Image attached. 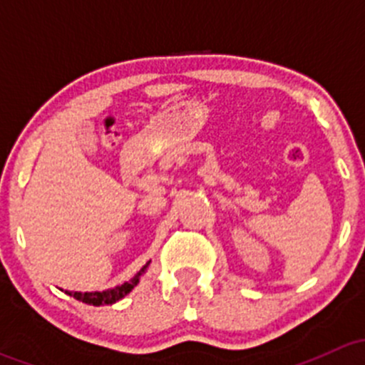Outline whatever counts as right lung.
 <instances>
[{"label":"right lung","mask_w":365,"mask_h":365,"mask_svg":"<svg viewBox=\"0 0 365 365\" xmlns=\"http://www.w3.org/2000/svg\"><path fill=\"white\" fill-rule=\"evenodd\" d=\"M148 267V264H146ZM145 267V268H146ZM145 268H143L141 272H145ZM141 272H139L135 277L128 279L127 282H123L121 286H116L114 289H108V292H95V293H73V292H65L67 295L77 298V300L84 302V304H91V305H106V304H114V302L121 300L127 293H130L132 289H134V286L139 282V275H141Z\"/></svg>","instance_id":"obj_1"}]
</instances>
